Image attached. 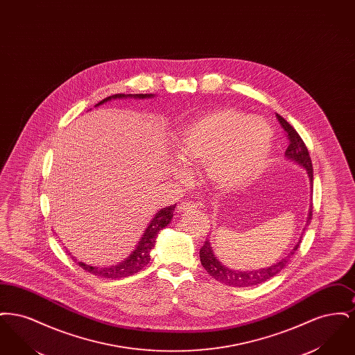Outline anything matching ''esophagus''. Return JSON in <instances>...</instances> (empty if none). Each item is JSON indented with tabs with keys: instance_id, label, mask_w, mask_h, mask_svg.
I'll list each match as a JSON object with an SVG mask.
<instances>
[{
	"instance_id": "obj_1",
	"label": "esophagus",
	"mask_w": 355,
	"mask_h": 355,
	"mask_svg": "<svg viewBox=\"0 0 355 355\" xmlns=\"http://www.w3.org/2000/svg\"><path fill=\"white\" fill-rule=\"evenodd\" d=\"M197 207H198L197 203L189 201V202L181 203V205L178 206V210H180V211H190V210H194V209H197Z\"/></svg>"
}]
</instances>
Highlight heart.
Masks as SVG:
<instances>
[{
    "label": "heart",
    "mask_w": 355,
    "mask_h": 355,
    "mask_svg": "<svg viewBox=\"0 0 355 355\" xmlns=\"http://www.w3.org/2000/svg\"><path fill=\"white\" fill-rule=\"evenodd\" d=\"M272 137L269 125L236 110H217L184 123L174 138L184 164H206L210 180L225 189L255 180L268 165Z\"/></svg>",
    "instance_id": "obj_1"
}]
</instances>
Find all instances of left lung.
Wrapping results in <instances>:
<instances>
[{
    "mask_svg": "<svg viewBox=\"0 0 355 355\" xmlns=\"http://www.w3.org/2000/svg\"><path fill=\"white\" fill-rule=\"evenodd\" d=\"M275 117L278 119V122L281 123L282 129L286 132V137L288 138V146H287L286 152H285L287 159H291V161L297 162L298 165H301L307 171L310 184L313 186L311 158H310V154H309V150H307L302 138L295 132V129L287 122L286 119L281 117L279 114H275ZM311 216H313V206H310V209H309V217L306 220V225L310 223ZM301 239H302V236L300 238L298 243L294 246V249L291 250L290 255L295 253V250L300 248ZM290 255L284 258V259H281V261H278L277 263L268 266V268H262V269H258V270L242 271L232 270V269H227L226 266H223L220 261L217 259V257L214 255L213 248L210 246L209 241H205V245L200 250L201 263H202L205 270L207 271V274H210L214 279H217L220 284L233 287L254 286V285H259V284L270 279L271 277L278 274L286 266Z\"/></svg>",
    "mask_w": 355,
    "mask_h": 355,
    "instance_id": "1",
    "label": "left lung"
}]
</instances>
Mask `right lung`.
Masks as SVG:
<instances>
[{
    "instance_id": "1",
    "label": "right lung",
    "mask_w": 355,
    "mask_h": 355,
    "mask_svg": "<svg viewBox=\"0 0 355 355\" xmlns=\"http://www.w3.org/2000/svg\"><path fill=\"white\" fill-rule=\"evenodd\" d=\"M153 97H154L153 94H114V96H110V97L102 100L101 102H98L96 106H100L105 102L112 101V100H116V98H139V100H144V98H153ZM175 205L177 203L168 206V207H164V209H161L159 211L155 213L154 218L150 220L149 226L144 232V236H141V239H139L138 245L135 246V250L117 265H113V266H92V265H86L84 262H78L77 259H74V261L85 271H89L90 274L97 275L100 278H109V279L125 278V277L133 275L135 272L142 270L150 262V252H152V249L155 245V238L158 236V233L164 227H166L169 225L171 218H173V211L175 209Z\"/></svg>"
}]
</instances>
